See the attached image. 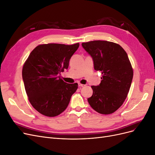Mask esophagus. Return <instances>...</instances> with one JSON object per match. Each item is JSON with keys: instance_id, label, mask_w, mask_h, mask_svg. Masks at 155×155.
I'll list each match as a JSON object with an SVG mask.
<instances>
[{"instance_id": "esophagus-1", "label": "esophagus", "mask_w": 155, "mask_h": 155, "mask_svg": "<svg viewBox=\"0 0 155 155\" xmlns=\"http://www.w3.org/2000/svg\"><path fill=\"white\" fill-rule=\"evenodd\" d=\"M78 86H79V87H85V85H83V84H81V83H79Z\"/></svg>"}]
</instances>
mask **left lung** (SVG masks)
<instances>
[{
	"label": "left lung",
	"mask_w": 155,
	"mask_h": 155,
	"mask_svg": "<svg viewBox=\"0 0 155 155\" xmlns=\"http://www.w3.org/2000/svg\"><path fill=\"white\" fill-rule=\"evenodd\" d=\"M82 46L92 58L94 68L102 74L100 85L91 87L88 104L100 114L113 113L122 105L133 80L128 55L120 45L107 41L83 43Z\"/></svg>",
	"instance_id": "left-lung-1"
}]
</instances>
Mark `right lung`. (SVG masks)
I'll list each match as a JSON object with an SVG mask.
<instances>
[{"instance_id": "right-lung-1", "label": "right lung", "mask_w": 155, "mask_h": 155, "mask_svg": "<svg viewBox=\"0 0 155 155\" xmlns=\"http://www.w3.org/2000/svg\"><path fill=\"white\" fill-rule=\"evenodd\" d=\"M79 46V43L41 45L26 61L22 72L26 92L39 113L54 117L67 109L78 85L65 83L59 74L68 68L69 61Z\"/></svg>"}]
</instances>
